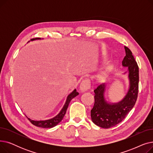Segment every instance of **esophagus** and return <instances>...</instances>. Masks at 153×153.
<instances>
[{
	"mask_svg": "<svg viewBox=\"0 0 153 153\" xmlns=\"http://www.w3.org/2000/svg\"><path fill=\"white\" fill-rule=\"evenodd\" d=\"M91 88V82L89 79H85L80 84V91L82 92H85Z\"/></svg>",
	"mask_w": 153,
	"mask_h": 153,
	"instance_id": "1",
	"label": "esophagus"
}]
</instances>
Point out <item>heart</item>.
Here are the masks:
<instances>
[{
    "mask_svg": "<svg viewBox=\"0 0 153 153\" xmlns=\"http://www.w3.org/2000/svg\"><path fill=\"white\" fill-rule=\"evenodd\" d=\"M111 70V68H108L102 71L97 76V81L99 83H103L106 82L109 77Z\"/></svg>",
    "mask_w": 153,
    "mask_h": 153,
    "instance_id": "obj_1",
    "label": "heart"
}]
</instances>
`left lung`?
I'll return each instance as SVG.
<instances>
[{
  "label": "left lung",
  "instance_id": "1",
  "mask_svg": "<svg viewBox=\"0 0 153 153\" xmlns=\"http://www.w3.org/2000/svg\"><path fill=\"white\" fill-rule=\"evenodd\" d=\"M126 56L122 61L123 67H127L129 87L125 97L118 102H108L105 92L108 84H101L94 90L95 103L91 111L92 121L103 128L113 127L121 122L133 108L138 97L139 68L132 52L125 46Z\"/></svg>",
  "mask_w": 153,
  "mask_h": 153
}]
</instances>
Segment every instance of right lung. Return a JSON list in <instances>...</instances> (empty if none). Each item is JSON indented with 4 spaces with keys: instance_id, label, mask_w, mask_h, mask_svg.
Here are the masks:
<instances>
[{
    "instance_id": "obj_1",
    "label": "right lung",
    "mask_w": 153,
    "mask_h": 153,
    "mask_svg": "<svg viewBox=\"0 0 153 153\" xmlns=\"http://www.w3.org/2000/svg\"><path fill=\"white\" fill-rule=\"evenodd\" d=\"M36 39H41V38H33L31 39V41H33V40H36ZM79 95V93L76 91V89H75L73 91H72L70 94L68 95V96L67 97L66 100L65 102V103L63 106V107L62 108V109L61 110V111H59V113L55 116L54 117L51 118V119H48V120H31L30 118H28L27 116V117L28 118V119L30 120V122L38 127L40 128H53L55 126L57 125L59 123H60L61 122V120H62L63 117H64L66 114V112L67 110V108L68 107L69 104L71 102V100L74 99L75 97H76L77 95Z\"/></svg>"
}]
</instances>
